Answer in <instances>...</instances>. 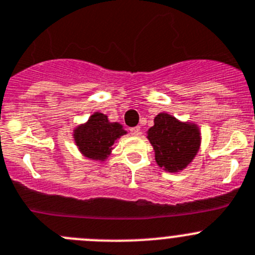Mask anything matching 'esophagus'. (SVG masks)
Here are the masks:
<instances>
[{
    "label": "esophagus",
    "mask_w": 255,
    "mask_h": 255,
    "mask_svg": "<svg viewBox=\"0 0 255 255\" xmlns=\"http://www.w3.org/2000/svg\"><path fill=\"white\" fill-rule=\"evenodd\" d=\"M130 134L134 135V136H139V135H141V129H140V126L131 128V129H130Z\"/></svg>",
    "instance_id": "obj_1"
}]
</instances>
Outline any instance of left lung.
Returning <instances> with one entry per match:
<instances>
[{"instance_id":"8db88e82","label":"left lung","mask_w":255,"mask_h":255,"mask_svg":"<svg viewBox=\"0 0 255 255\" xmlns=\"http://www.w3.org/2000/svg\"><path fill=\"white\" fill-rule=\"evenodd\" d=\"M147 139L155 150L157 165L169 173H178L193 161L200 147L198 125L181 123L166 113L155 116Z\"/></svg>"}]
</instances>
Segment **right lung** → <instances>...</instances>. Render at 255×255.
I'll return each mask as SVG.
<instances>
[{
    "instance_id": "1",
    "label": "right lung",
    "mask_w": 255,
    "mask_h": 255,
    "mask_svg": "<svg viewBox=\"0 0 255 255\" xmlns=\"http://www.w3.org/2000/svg\"><path fill=\"white\" fill-rule=\"evenodd\" d=\"M125 134L123 125L110 123L105 114L95 113L74 130V140L84 156L104 161L111 154L114 142Z\"/></svg>"
}]
</instances>
